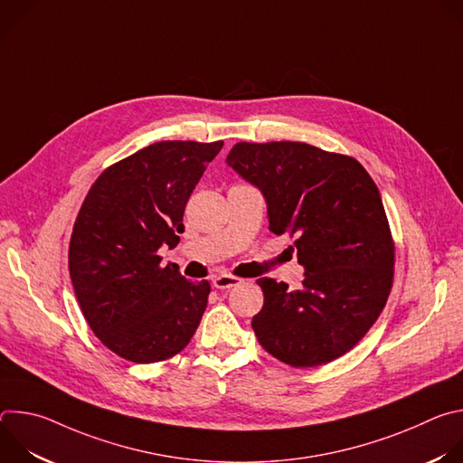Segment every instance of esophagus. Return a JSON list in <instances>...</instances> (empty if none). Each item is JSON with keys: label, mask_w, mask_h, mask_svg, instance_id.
Here are the masks:
<instances>
[{"label": "esophagus", "mask_w": 463, "mask_h": 463, "mask_svg": "<svg viewBox=\"0 0 463 463\" xmlns=\"http://www.w3.org/2000/svg\"><path fill=\"white\" fill-rule=\"evenodd\" d=\"M240 284H241V279L232 277V275H220V277H216V279L213 280V286H214L216 289H231V288L240 286Z\"/></svg>", "instance_id": "obj_1"}]
</instances>
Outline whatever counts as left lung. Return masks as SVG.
I'll list each match as a JSON object with an SVG mask.
<instances>
[{
    "mask_svg": "<svg viewBox=\"0 0 463 463\" xmlns=\"http://www.w3.org/2000/svg\"><path fill=\"white\" fill-rule=\"evenodd\" d=\"M268 202L269 231L295 236L302 288L258 279L252 317L261 348L295 368L350 352L381 315L393 280V240L363 165L306 143H238L227 156Z\"/></svg>",
    "mask_w": 463,
    "mask_h": 463,
    "instance_id": "left-lung-1",
    "label": "left lung"
}]
</instances>
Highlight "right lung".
Segmentation results:
<instances>
[{
    "label": "right lung",
    "mask_w": 463,
    "mask_h": 463,
    "mask_svg": "<svg viewBox=\"0 0 463 463\" xmlns=\"http://www.w3.org/2000/svg\"><path fill=\"white\" fill-rule=\"evenodd\" d=\"M223 141H161L108 166L90 188L70 241V275L100 339L131 363L179 354L205 313L211 284L161 266L179 243L188 197Z\"/></svg>",
    "instance_id": "right-lung-1"
}]
</instances>
